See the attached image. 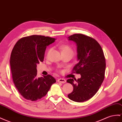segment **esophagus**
<instances>
[{
    "label": "esophagus",
    "instance_id": "esophagus-1",
    "mask_svg": "<svg viewBox=\"0 0 122 122\" xmlns=\"http://www.w3.org/2000/svg\"><path fill=\"white\" fill-rule=\"evenodd\" d=\"M57 81L58 82V83H61L64 84L66 82V81L65 79H63V78H59L57 80Z\"/></svg>",
    "mask_w": 122,
    "mask_h": 122
}]
</instances>
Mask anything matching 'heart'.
Instances as JSON below:
<instances>
[{"mask_svg": "<svg viewBox=\"0 0 122 122\" xmlns=\"http://www.w3.org/2000/svg\"><path fill=\"white\" fill-rule=\"evenodd\" d=\"M61 52L62 53H71L72 55H73L74 53V52L72 50V48L70 47V46H68V45H63L62 46L61 48ZM51 51V49H50L49 50H48V52H47V55L49 54L50 53V51Z\"/></svg>", "mask_w": 122, "mask_h": 122, "instance_id": "obj_1", "label": "heart"}]
</instances>
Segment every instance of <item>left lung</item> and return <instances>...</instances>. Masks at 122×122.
<instances>
[{
  "label": "left lung",
  "instance_id": "left-lung-1",
  "mask_svg": "<svg viewBox=\"0 0 122 122\" xmlns=\"http://www.w3.org/2000/svg\"><path fill=\"white\" fill-rule=\"evenodd\" d=\"M77 46L78 63L73 69L74 73L80 74L78 80L68 79L67 83L73 87L68 95L72 101L83 102L96 94L105 77L106 61L100 45L94 38L81 34H74L68 37Z\"/></svg>",
  "mask_w": 122,
  "mask_h": 122
}]
</instances>
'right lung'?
I'll return each instance as SVG.
<instances>
[{
	"label": "right lung",
	"instance_id": "add662e5",
	"mask_svg": "<svg viewBox=\"0 0 122 122\" xmlns=\"http://www.w3.org/2000/svg\"><path fill=\"white\" fill-rule=\"evenodd\" d=\"M55 40L33 35L20 39L13 49L10 61L13 81L19 93L26 100L41 99L56 82L49 74L36 77L37 65L44 61L46 48Z\"/></svg>",
	"mask_w": 122,
	"mask_h": 122
}]
</instances>
